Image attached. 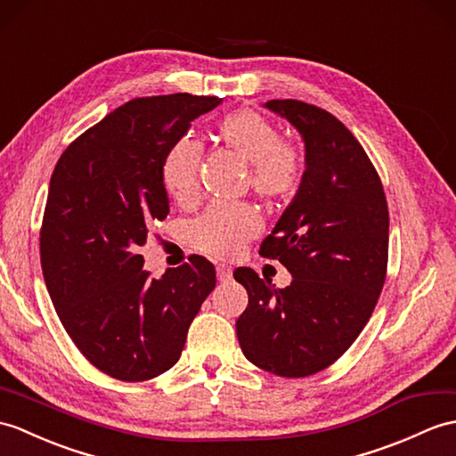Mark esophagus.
Instances as JSON below:
<instances>
[{"label": "esophagus", "instance_id": "1", "mask_svg": "<svg viewBox=\"0 0 456 456\" xmlns=\"http://www.w3.org/2000/svg\"><path fill=\"white\" fill-rule=\"evenodd\" d=\"M216 272H217V280L219 281H231V278H232V270H231V266H227V264H217V268H216Z\"/></svg>", "mask_w": 456, "mask_h": 456}]
</instances>
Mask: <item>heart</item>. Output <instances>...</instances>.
I'll return each mask as SVG.
<instances>
[{"label":"heart","mask_w":456,"mask_h":456,"mask_svg":"<svg viewBox=\"0 0 456 456\" xmlns=\"http://www.w3.org/2000/svg\"><path fill=\"white\" fill-rule=\"evenodd\" d=\"M224 147L248 165L252 192L266 202L289 198L301 184L303 157L293 143L280 140V130L266 116L254 110L227 114L217 124ZM200 145L192 137H180L163 159V186L175 202H192L198 186ZM260 229L258 214L248 204L209 206L190 227L192 245L209 256L232 258Z\"/></svg>","instance_id":"1"}]
</instances>
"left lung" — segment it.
Returning <instances> with one entry per match:
<instances>
[{
  "instance_id": "obj_1",
  "label": "left lung",
  "mask_w": 456,
  "mask_h": 456,
  "mask_svg": "<svg viewBox=\"0 0 456 456\" xmlns=\"http://www.w3.org/2000/svg\"><path fill=\"white\" fill-rule=\"evenodd\" d=\"M264 107L305 143L297 194L260 247L293 280L276 289L250 268L235 270L248 293L237 338L264 371L309 377L355 342L375 309L388 260V208L363 147L330 112L291 99Z\"/></svg>"
}]
</instances>
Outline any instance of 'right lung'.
Segmentation results:
<instances>
[{"mask_svg":"<svg viewBox=\"0 0 456 456\" xmlns=\"http://www.w3.org/2000/svg\"><path fill=\"white\" fill-rule=\"evenodd\" d=\"M221 101L188 93L134 99L81 134L52 173L42 273L73 344L114 379L135 383L168 371L216 288L204 256L153 280L137 250L168 214V147Z\"/></svg>","mask_w":456,"mask_h":456,"instance_id":"obj_1","label":"right lung"}]
</instances>
